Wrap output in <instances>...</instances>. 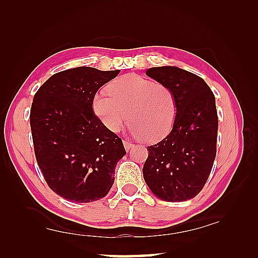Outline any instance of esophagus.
<instances>
[{
  "instance_id": "obj_1",
  "label": "esophagus",
  "mask_w": 258,
  "mask_h": 258,
  "mask_svg": "<svg viewBox=\"0 0 258 258\" xmlns=\"http://www.w3.org/2000/svg\"><path fill=\"white\" fill-rule=\"evenodd\" d=\"M123 144H124V147H125V150L126 151H128L130 149H132V147L134 146V144L133 143H131L130 141H123Z\"/></svg>"
}]
</instances>
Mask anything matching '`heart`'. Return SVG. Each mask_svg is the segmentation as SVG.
<instances>
[{"instance_id": "obj_1", "label": "heart", "mask_w": 258, "mask_h": 258, "mask_svg": "<svg viewBox=\"0 0 258 258\" xmlns=\"http://www.w3.org/2000/svg\"><path fill=\"white\" fill-rule=\"evenodd\" d=\"M93 96V112L113 133L131 123V132L154 143L172 130L177 113L173 91L162 83L136 74L123 75Z\"/></svg>"}]
</instances>
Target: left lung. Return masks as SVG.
Segmentation results:
<instances>
[{
	"label": "left lung",
	"instance_id": "8db88e82",
	"mask_svg": "<svg viewBox=\"0 0 258 258\" xmlns=\"http://www.w3.org/2000/svg\"><path fill=\"white\" fill-rule=\"evenodd\" d=\"M146 75L173 91L177 113L171 133L147 146L144 179L158 199L190 200L204 187L216 156L215 96L202 78L176 67L151 68Z\"/></svg>",
	"mask_w": 258,
	"mask_h": 258
}]
</instances>
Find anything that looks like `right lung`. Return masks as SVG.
<instances>
[{
	"instance_id": "obj_1",
	"label": "right lung",
	"mask_w": 258,
	"mask_h": 258,
	"mask_svg": "<svg viewBox=\"0 0 258 258\" xmlns=\"http://www.w3.org/2000/svg\"><path fill=\"white\" fill-rule=\"evenodd\" d=\"M120 72L81 67L52 75L33 98L30 124L36 162L53 191L76 203L106 196L125 154L118 136L93 113L95 93Z\"/></svg>"
}]
</instances>
